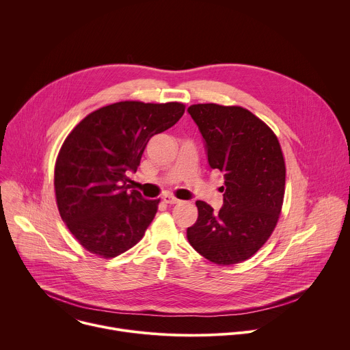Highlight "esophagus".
<instances>
[{
	"instance_id": "obj_1",
	"label": "esophagus",
	"mask_w": 350,
	"mask_h": 350,
	"mask_svg": "<svg viewBox=\"0 0 350 350\" xmlns=\"http://www.w3.org/2000/svg\"><path fill=\"white\" fill-rule=\"evenodd\" d=\"M162 199H163V202L167 204V205H176V204H180V202H181L180 199H177V198L172 196V195H165Z\"/></svg>"
}]
</instances>
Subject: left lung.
<instances>
[{
  "mask_svg": "<svg viewBox=\"0 0 350 350\" xmlns=\"http://www.w3.org/2000/svg\"><path fill=\"white\" fill-rule=\"evenodd\" d=\"M187 112L205 142L211 169L223 173V206L196 201L198 220L187 238L216 265L254 256L271 235L284 201L285 162L271 129L241 107L191 105Z\"/></svg>",
  "mask_w": 350,
  "mask_h": 350,
  "instance_id": "left-lung-1",
  "label": "left lung"
}]
</instances>
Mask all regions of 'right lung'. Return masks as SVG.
I'll use <instances>...</instances> for the list:
<instances>
[{
	"mask_svg": "<svg viewBox=\"0 0 350 350\" xmlns=\"http://www.w3.org/2000/svg\"><path fill=\"white\" fill-rule=\"evenodd\" d=\"M180 103H116L85 116L66 137L55 163L59 215L88 252L105 259L129 251L154 220L159 199L130 189L144 149L174 126Z\"/></svg>",
	"mask_w": 350,
	"mask_h": 350,
	"instance_id": "obj_1",
	"label": "right lung"
}]
</instances>
